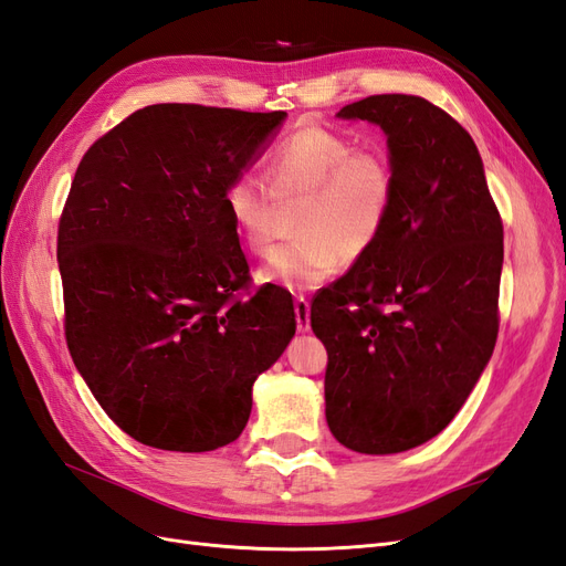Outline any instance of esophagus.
<instances>
[{"mask_svg":"<svg viewBox=\"0 0 566 566\" xmlns=\"http://www.w3.org/2000/svg\"><path fill=\"white\" fill-rule=\"evenodd\" d=\"M295 316H297V331L300 333H306V331L312 328V325H310L312 306H310V300L302 297V295L295 300Z\"/></svg>","mask_w":566,"mask_h":566,"instance_id":"34e87169","label":"esophagus"}]
</instances>
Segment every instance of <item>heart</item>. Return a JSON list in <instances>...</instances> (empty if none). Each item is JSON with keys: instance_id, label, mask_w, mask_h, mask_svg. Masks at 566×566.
<instances>
[{"instance_id": "b5f03b06", "label": "heart", "mask_w": 566, "mask_h": 566, "mask_svg": "<svg viewBox=\"0 0 566 566\" xmlns=\"http://www.w3.org/2000/svg\"><path fill=\"white\" fill-rule=\"evenodd\" d=\"M269 186L238 175L224 188V210L243 245L266 254L283 202L304 198L295 219L297 241L273 252L262 276L287 290H310L342 266L368 256L389 227L397 205V175L387 156L361 150L349 136L323 125H302L273 148Z\"/></svg>"}]
</instances>
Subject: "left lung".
Instances as JSON below:
<instances>
[{"label": "left lung", "mask_w": 566, "mask_h": 566, "mask_svg": "<svg viewBox=\"0 0 566 566\" xmlns=\"http://www.w3.org/2000/svg\"><path fill=\"white\" fill-rule=\"evenodd\" d=\"M337 117L387 134L397 205L378 248L312 304L328 352L325 420L356 453H401L455 418L493 354L503 221L472 136L447 111L378 94Z\"/></svg>", "instance_id": "8db88e82"}]
</instances>
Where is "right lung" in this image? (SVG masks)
Masks as SVG:
<instances>
[{"label": "right lung", "mask_w": 566, "mask_h": 566, "mask_svg": "<svg viewBox=\"0 0 566 566\" xmlns=\"http://www.w3.org/2000/svg\"><path fill=\"white\" fill-rule=\"evenodd\" d=\"M283 111L158 104L84 153L59 221L65 342L108 418L163 451L235 441L252 385L293 339V297L241 293L250 266L224 188Z\"/></svg>", "instance_id": "obj_1"}]
</instances>
